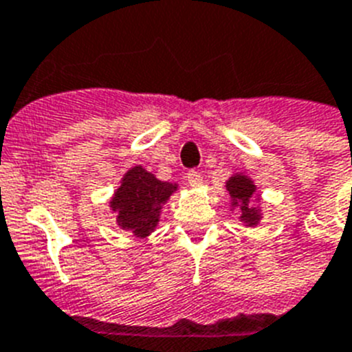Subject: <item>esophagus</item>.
Here are the masks:
<instances>
[{
    "mask_svg": "<svg viewBox=\"0 0 352 352\" xmlns=\"http://www.w3.org/2000/svg\"><path fill=\"white\" fill-rule=\"evenodd\" d=\"M188 182L191 188H200V186L204 184V179H201L200 173L191 170V172H188Z\"/></svg>",
    "mask_w": 352,
    "mask_h": 352,
    "instance_id": "obj_1",
    "label": "esophagus"
}]
</instances>
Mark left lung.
<instances>
[{"label":"left lung","instance_id":"obj_1","mask_svg":"<svg viewBox=\"0 0 352 352\" xmlns=\"http://www.w3.org/2000/svg\"><path fill=\"white\" fill-rule=\"evenodd\" d=\"M225 188L230 195V210H237V219L244 227L255 228L264 218L261 209L262 195L256 188L255 180L244 172H235L225 180ZM254 204H252L251 201Z\"/></svg>","mask_w":352,"mask_h":352}]
</instances>
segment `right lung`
Returning <instances> with one entry per match:
<instances>
[{
  "instance_id": "obj_1",
  "label": "right lung",
  "mask_w": 352,
  "mask_h": 352,
  "mask_svg": "<svg viewBox=\"0 0 352 352\" xmlns=\"http://www.w3.org/2000/svg\"><path fill=\"white\" fill-rule=\"evenodd\" d=\"M177 191V182L159 180L142 164H136L122 175L109 198V209L122 230L145 239L157 228L164 204Z\"/></svg>"
}]
</instances>
